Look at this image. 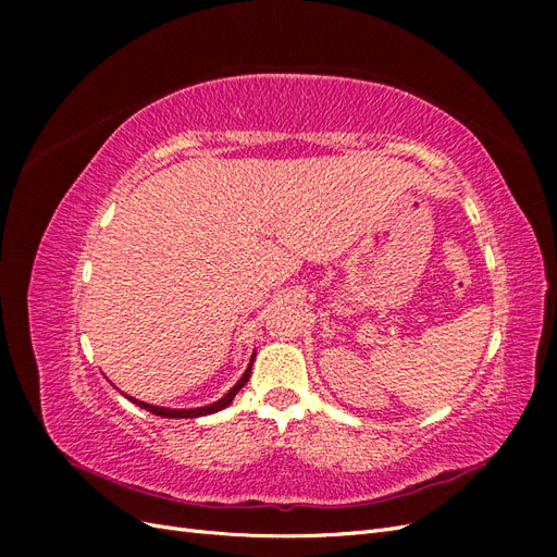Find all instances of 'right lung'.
<instances>
[{"label": "right lung", "mask_w": 557, "mask_h": 557, "mask_svg": "<svg viewBox=\"0 0 557 557\" xmlns=\"http://www.w3.org/2000/svg\"><path fill=\"white\" fill-rule=\"evenodd\" d=\"M252 360H256V352H252V356H250V362H248V367H246L244 376H242L237 383H234V387H230V391H227L221 399L213 401V404H207V407H197V409H166V407H156V404L139 401V399H134V397H129V395H125V397H127L132 404H137V407H141V409H146V411H150V413H156V416H162V418H199V416H209V413H215V411L225 409L227 404H232L234 395H237V393L242 391V387L248 383Z\"/></svg>", "instance_id": "obj_1"}]
</instances>
